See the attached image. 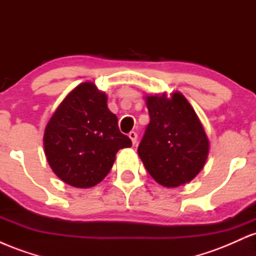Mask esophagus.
Returning a JSON list of instances; mask_svg holds the SVG:
<instances>
[{"label":"esophagus","instance_id":"obj_1","mask_svg":"<svg viewBox=\"0 0 256 256\" xmlns=\"http://www.w3.org/2000/svg\"><path fill=\"white\" fill-rule=\"evenodd\" d=\"M128 137L131 138V140H132V144H136V142H137V134L134 131H131L130 134H128Z\"/></svg>","mask_w":256,"mask_h":256}]
</instances>
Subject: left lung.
<instances>
[{
  "label": "left lung",
  "mask_w": 256,
  "mask_h": 256,
  "mask_svg": "<svg viewBox=\"0 0 256 256\" xmlns=\"http://www.w3.org/2000/svg\"><path fill=\"white\" fill-rule=\"evenodd\" d=\"M150 122L138 146V155L158 184L174 188L198 174L210 142L195 110L182 94L171 98H146Z\"/></svg>",
  "instance_id": "1"
}]
</instances>
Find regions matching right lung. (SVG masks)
<instances>
[{"instance_id": "add662e5", "label": "right lung", "mask_w": 256, "mask_h": 256, "mask_svg": "<svg viewBox=\"0 0 256 256\" xmlns=\"http://www.w3.org/2000/svg\"><path fill=\"white\" fill-rule=\"evenodd\" d=\"M49 165L64 183L76 188L98 184L110 171L119 149L132 146L107 96L92 83H83L64 100L44 132Z\"/></svg>"}]
</instances>
